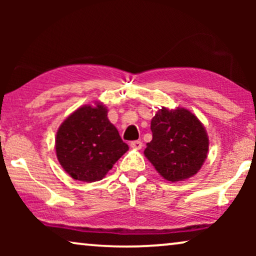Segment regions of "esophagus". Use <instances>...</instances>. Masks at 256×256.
I'll return each instance as SVG.
<instances>
[{
    "instance_id": "34e87169",
    "label": "esophagus",
    "mask_w": 256,
    "mask_h": 256,
    "mask_svg": "<svg viewBox=\"0 0 256 256\" xmlns=\"http://www.w3.org/2000/svg\"><path fill=\"white\" fill-rule=\"evenodd\" d=\"M142 142L141 141H132L130 142V146L134 149H141L142 148Z\"/></svg>"
}]
</instances>
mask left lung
I'll return each instance as SVG.
<instances>
[{
    "mask_svg": "<svg viewBox=\"0 0 256 256\" xmlns=\"http://www.w3.org/2000/svg\"><path fill=\"white\" fill-rule=\"evenodd\" d=\"M150 128L152 140L144 155L160 176L178 182L197 174L208 150V134L197 116L184 108H162Z\"/></svg>",
    "mask_w": 256,
    "mask_h": 256,
    "instance_id": "obj_1",
    "label": "left lung"
}]
</instances>
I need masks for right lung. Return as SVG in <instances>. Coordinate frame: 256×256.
<instances>
[{
  "label": "right lung",
  "mask_w": 256,
  "mask_h": 256,
  "mask_svg": "<svg viewBox=\"0 0 256 256\" xmlns=\"http://www.w3.org/2000/svg\"><path fill=\"white\" fill-rule=\"evenodd\" d=\"M127 150L102 104L76 110L62 122L56 138L60 166L72 178L86 183L102 180Z\"/></svg>",
  "instance_id": "right-lung-1"
}]
</instances>
